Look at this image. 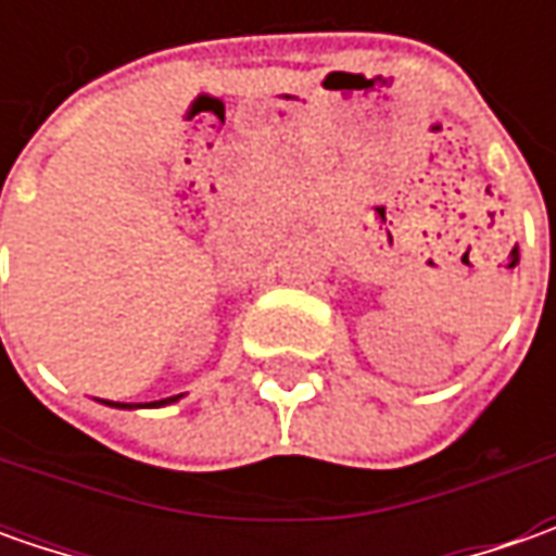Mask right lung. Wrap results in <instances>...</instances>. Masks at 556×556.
<instances>
[{
    "instance_id": "add662e5",
    "label": "right lung",
    "mask_w": 556,
    "mask_h": 556,
    "mask_svg": "<svg viewBox=\"0 0 556 556\" xmlns=\"http://www.w3.org/2000/svg\"><path fill=\"white\" fill-rule=\"evenodd\" d=\"M179 395H169V399H161V402H151V405H166V402H176ZM108 405H117V408H132V405H123V402H108Z\"/></svg>"
}]
</instances>
